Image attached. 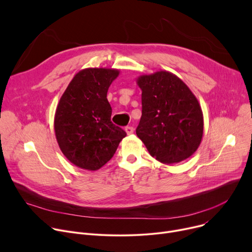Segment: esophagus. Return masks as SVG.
I'll use <instances>...</instances> for the list:
<instances>
[{
  "instance_id": "obj_1",
  "label": "esophagus",
  "mask_w": 252,
  "mask_h": 252,
  "mask_svg": "<svg viewBox=\"0 0 252 252\" xmlns=\"http://www.w3.org/2000/svg\"><path fill=\"white\" fill-rule=\"evenodd\" d=\"M125 129H126V132L127 134L133 133V130H134V128H133L132 126H126Z\"/></svg>"
}]
</instances>
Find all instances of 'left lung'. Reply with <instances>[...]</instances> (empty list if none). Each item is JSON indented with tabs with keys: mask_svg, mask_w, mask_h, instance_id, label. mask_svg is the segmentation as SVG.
I'll return each mask as SVG.
<instances>
[{
	"mask_svg": "<svg viewBox=\"0 0 252 252\" xmlns=\"http://www.w3.org/2000/svg\"><path fill=\"white\" fill-rule=\"evenodd\" d=\"M141 90V118L136 135L157 160L172 164L191 157L203 134V115L189 88L170 71L136 79Z\"/></svg>",
	"mask_w": 252,
	"mask_h": 252,
	"instance_id": "8db88e82",
	"label": "left lung"
}]
</instances>
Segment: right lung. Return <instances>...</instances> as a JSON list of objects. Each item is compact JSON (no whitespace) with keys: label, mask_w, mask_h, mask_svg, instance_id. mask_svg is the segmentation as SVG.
Segmentation results:
<instances>
[{"label":"right lung","mask_w":252,"mask_h":252,"mask_svg":"<svg viewBox=\"0 0 252 252\" xmlns=\"http://www.w3.org/2000/svg\"><path fill=\"white\" fill-rule=\"evenodd\" d=\"M119 75L117 68H84L60 98L54 121L56 138L63 156L80 168L99 169L126 135L112 123V106L106 98Z\"/></svg>","instance_id":"add662e5"}]
</instances>
